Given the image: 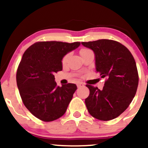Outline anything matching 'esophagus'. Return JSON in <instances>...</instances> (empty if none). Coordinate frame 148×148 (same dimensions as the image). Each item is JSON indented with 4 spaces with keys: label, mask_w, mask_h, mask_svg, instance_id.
Listing matches in <instances>:
<instances>
[{
    "label": "esophagus",
    "mask_w": 148,
    "mask_h": 148,
    "mask_svg": "<svg viewBox=\"0 0 148 148\" xmlns=\"http://www.w3.org/2000/svg\"><path fill=\"white\" fill-rule=\"evenodd\" d=\"M84 83H79V84H77L78 88H81V87H84Z\"/></svg>",
    "instance_id": "esophagus-1"
}]
</instances>
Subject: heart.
I'll list each match as a JSON object with an SVG mask.
<instances>
[{
	"instance_id": "1",
	"label": "heart",
	"mask_w": 148,
	"mask_h": 148,
	"mask_svg": "<svg viewBox=\"0 0 148 148\" xmlns=\"http://www.w3.org/2000/svg\"><path fill=\"white\" fill-rule=\"evenodd\" d=\"M88 51V49H82L81 51H80V54H81V55H82V54ZM68 56H69V55H67V56H65L63 58V59H62V63H64V62H66V60H67V58H68Z\"/></svg>"
}]
</instances>
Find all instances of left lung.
I'll return each instance as SVG.
<instances>
[{
  "label": "left lung",
  "mask_w": 148,
  "mask_h": 148,
  "mask_svg": "<svg viewBox=\"0 0 148 148\" xmlns=\"http://www.w3.org/2000/svg\"><path fill=\"white\" fill-rule=\"evenodd\" d=\"M81 44L94 51L96 71L106 79L101 90L86 85L90 90L85 99L88 111L98 120H113L128 108L136 92L138 74L135 60L127 47L114 40Z\"/></svg>",
  "instance_id": "8db88e82"
}]
</instances>
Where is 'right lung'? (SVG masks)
Segmentation results:
<instances>
[{"label": "right lung", "mask_w": 148, "mask_h": 148, "mask_svg": "<svg viewBox=\"0 0 148 148\" xmlns=\"http://www.w3.org/2000/svg\"><path fill=\"white\" fill-rule=\"evenodd\" d=\"M80 42H38L23 53L16 72V84L23 104L40 120L51 122L64 114L77 87L57 86L54 74L62 71V60Z\"/></svg>", "instance_id": "add662e5"}]
</instances>
